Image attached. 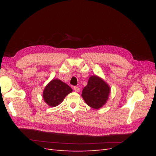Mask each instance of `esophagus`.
I'll use <instances>...</instances> for the list:
<instances>
[{
	"instance_id": "1",
	"label": "esophagus",
	"mask_w": 156,
	"mask_h": 156,
	"mask_svg": "<svg viewBox=\"0 0 156 156\" xmlns=\"http://www.w3.org/2000/svg\"><path fill=\"white\" fill-rule=\"evenodd\" d=\"M74 90L75 92H78L79 91H80V88L78 87H74Z\"/></svg>"
}]
</instances>
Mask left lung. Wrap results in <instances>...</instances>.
<instances>
[{
    "instance_id": "8db88e82",
    "label": "left lung",
    "mask_w": 156,
    "mask_h": 156,
    "mask_svg": "<svg viewBox=\"0 0 156 156\" xmlns=\"http://www.w3.org/2000/svg\"><path fill=\"white\" fill-rule=\"evenodd\" d=\"M110 87L97 76H92L89 78L88 84L82 90V97L90 107L98 109L103 106L108 98Z\"/></svg>"
}]
</instances>
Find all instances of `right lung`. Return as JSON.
I'll return each mask as SVG.
<instances>
[{
  "mask_svg": "<svg viewBox=\"0 0 156 156\" xmlns=\"http://www.w3.org/2000/svg\"><path fill=\"white\" fill-rule=\"evenodd\" d=\"M72 92V89L68 84L58 79H54L45 87L43 97L49 107H54L60 104L66 96Z\"/></svg>",
  "mask_w": 156,
  "mask_h": 156,
  "instance_id": "1",
  "label": "right lung"
}]
</instances>
